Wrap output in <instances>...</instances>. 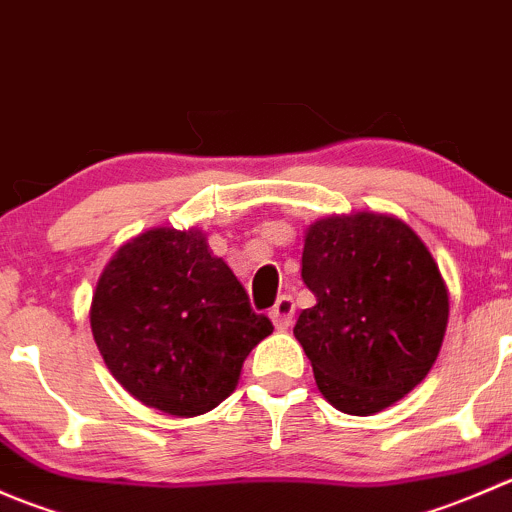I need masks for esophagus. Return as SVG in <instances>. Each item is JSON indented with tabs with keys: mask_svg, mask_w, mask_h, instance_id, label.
<instances>
[{
	"mask_svg": "<svg viewBox=\"0 0 512 512\" xmlns=\"http://www.w3.org/2000/svg\"><path fill=\"white\" fill-rule=\"evenodd\" d=\"M292 317H294L292 297L282 294V297L275 302V307L270 309V319L275 322L277 329H287L289 324H292Z\"/></svg>",
	"mask_w": 512,
	"mask_h": 512,
	"instance_id": "obj_1",
	"label": "esophagus"
}]
</instances>
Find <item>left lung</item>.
Instances as JSON below:
<instances>
[{
    "instance_id": "8db88e82",
    "label": "left lung",
    "mask_w": 512,
    "mask_h": 512,
    "mask_svg": "<svg viewBox=\"0 0 512 512\" xmlns=\"http://www.w3.org/2000/svg\"><path fill=\"white\" fill-rule=\"evenodd\" d=\"M302 280L314 307L294 337L334 409L369 416L426 379L448 324V289L428 247L399 218L332 215L309 225Z\"/></svg>"
}]
</instances>
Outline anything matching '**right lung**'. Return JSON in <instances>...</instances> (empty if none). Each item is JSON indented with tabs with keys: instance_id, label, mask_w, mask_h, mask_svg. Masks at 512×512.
Listing matches in <instances>:
<instances>
[{
	"instance_id": "obj_1",
	"label": "right lung",
	"mask_w": 512,
	"mask_h": 512,
	"mask_svg": "<svg viewBox=\"0 0 512 512\" xmlns=\"http://www.w3.org/2000/svg\"><path fill=\"white\" fill-rule=\"evenodd\" d=\"M272 329L195 227H153L126 242L91 302V332L118 384L183 418L225 401L242 361Z\"/></svg>"
}]
</instances>
